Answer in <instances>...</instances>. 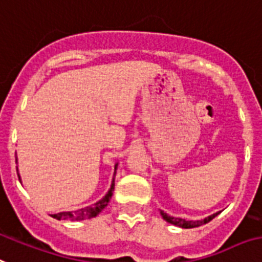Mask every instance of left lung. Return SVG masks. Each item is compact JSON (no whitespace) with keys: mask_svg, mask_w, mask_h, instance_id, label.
I'll use <instances>...</instances> for the list:
<instances>
[{"mask_svg":"<svg viewBox=\"0 0 262 262\" xmlns=\"http://www.w3.org/2000/svg\"><path fill=\"white\" fill-rule=\"evenodd\" d=\"M220 212L221 211L214 212V214H211V215L206 216L205 220H199V221H188V220H183V218H175V216L168 215L167 212H164V211H160V214H161V216H163V220L167 221L168 223H172V225L182 227V229H192V227L202 226V225H205V223L210 222V221L214 220V218H215V216L218 215Z\"/></svg>","mask_w":262,"mask_h":262,"instance_id":"1","label":"left lung"}]
</instances>
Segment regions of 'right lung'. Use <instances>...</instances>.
<instances>
[{"instance_id": "1", "label": "right lung", "mask_w": 262, "mask_h": 262, "mask_svg": "<svg viewBox=\"0 0 262 262\" xmlns=\"http://www.w3.org/2000/svg\"><path fill=\"white\" fill-rule=\"evenodd\" d=\"M117 168H118V163H116V165H114V175H113L112 186H110L107 193H106L105 196L102 198L101 201H98L97 203H94V205L87 206V207L84 208H79V210H76V211H61V212H57V214H51V216L55 218V220L72 221V222H74V221L90 220V218L97 216L98 214H99V212H101L106 206H107V203H109L110 199H112L113 191H114V178H116ZM18 179H21L20 173H18Z\"/></svg>"}]
</instances>
